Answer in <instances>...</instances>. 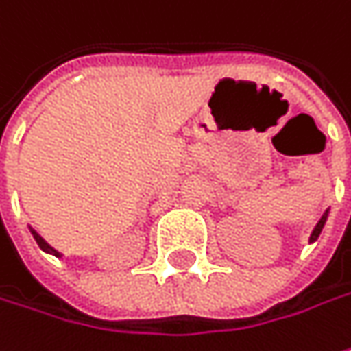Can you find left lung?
<instances>
[{
	"label": "left lung",
	"mask_w": 351,
	"mask_h": 351,
	"mask_svg": "<svg viewBox=\"0 0 351 351\" xmlns=\"http://www.w3.org/2000/svg\"><path fill=\"white\" fill-rule=\"evenodd\" d=\"M324 223H326V213H324V215L320 217V221H319V223H317V227H315V231H313V235H311V243L319 239L320 231H322V227H324Z\"/></svg>",
	"instance_id": "8db88e82"
}]
</instances>
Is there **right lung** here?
I'll return each mask as SVG.
<instances>
[{"label":"right lung","instance_id":"add662e5","mask_svg":"<svg viewBox=\"0 0 351 351\" xmlns=\"http://www.w3.org/2000/svg\"><path fill=\"white\" fill-rule=\"evenodd\" d=\"M32 237H34V241L38 243V247L43 248V250H46V252H52V254H56V256H60V252L50 247V245H48V243H46V241H44L43 237L38 235V233H34V231H32Z\"/></svg>","mask_w":351,"mask_h":351}]
</instances>
